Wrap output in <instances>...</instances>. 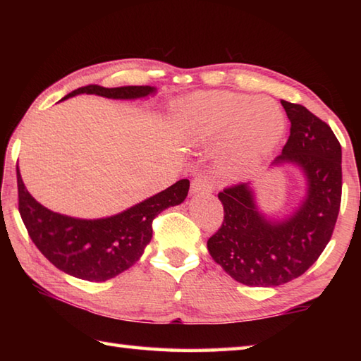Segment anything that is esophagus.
Instances as JSON below:
<instances>
[{"mask_svg": "<svg viewBox=\"0 0 361 361\" xmlns=\"http://www.w3.org/2000/svg\"><path fill=\"white\" fill-rule=\"evenodd\" d=\"M190 192L192 194H211L212 192V183L208 176H197L190 183Z\"/></svg>", "mask_w": 361, "mask_h": 361, "instance_id": "esophagus-1", "label": "esophagus"}]
</instances>
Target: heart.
<instances>
[{"label":"heart","mask_w":361,"mask_h":361,"mask_svg":"<svg viewBox=\"0 0 361 361\" xmlns=\"http://www.w3.org/2000/svg\"><path fill=\"white\" fill-rule=\"evenodd\" d=\"M286 132V116L273 99L233 91H208L183 105L180 141L203 145L217 141L216 158L228 176H243L264 163Z\"/></svg>","instance_id":"obj_1"}]
</instances>
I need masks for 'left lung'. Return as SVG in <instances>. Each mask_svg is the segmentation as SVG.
<instances>
[{"instance_id":"left-lung-1","label":"left lung","mask_w":361,"mask_h":361,"mask_svg":"<svg viewBox=\"0 0 361 361\" xmlns=\"http://www.w3.org/2000/svg\"><path fill=\"white\" fill-rule=\"evenodd\" d=\"M290 136L270 169L296 166L305 194L288 216L274 219L259 208L252 181L224 189L225 219L208 240L214 262L237 282L276 287L296 279L329 243L341 203V145L326 122L305 106L281 101Z\"/></svg>"}]
</instances>
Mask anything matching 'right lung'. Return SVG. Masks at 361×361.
Returning <instances> with one entry per match:
<instances>
[{"label": "right lung", "mask_w": 361, "mask_h": 361, "mask_svg": "<svg viewBox=\"0 0 361 361\" xmlns=\"http://www.w3.org/2000/svg\"><path fill=\"white\" fill-rule=\"evenodd\" d=\"M78 94L133 101L157 94V88L87 85L74 90L62 101ZM17 181L20 216L35 247L59 270L91 282L111 279L135 265L152 240V220L171 206L181 204L189 190V180H180L114 216L78 219L54 212L38 203L27 192L20 169Z\"/></svg>", "instance_id": "1"}]
</instances>
